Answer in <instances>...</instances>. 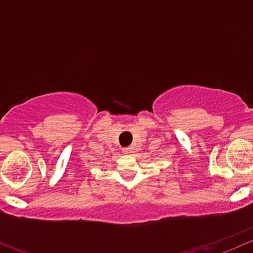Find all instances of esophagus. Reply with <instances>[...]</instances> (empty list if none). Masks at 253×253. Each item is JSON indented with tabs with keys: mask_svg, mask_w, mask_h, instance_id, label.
I'll return each mask as SVG.
<instances>
[{
	"mask_svg": "<svg viewBox=\"0 0 253 253\" xmlns=\"http://www.w3.org/2000/svg\"><path fill=\"white\" fill-rule=\"evenodd\" d=\"M124 152H125V153H126V154L133 153V152H134V147L131 146V147H128V148H125V149H124Z\"/></svg>",
	"mask_w": 253,
	"mask_h": 253,
	"instance_id": "34e87169",
	"label": "esophagus"
}]
</instances>
